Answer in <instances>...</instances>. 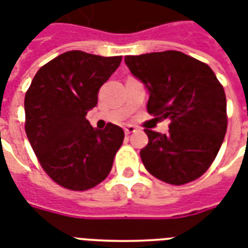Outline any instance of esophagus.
Returning a JSON list of instances; mask_svg holds the SVG:
<instances>
[{"label":"esophagus","mask_w":248,"mask_h":248,"mask_svg":"<svg viewBox=\"0 0 248 248\" xmlns=\"http://www.w3.org/2000/svg\"><path fill=\"white\" fill-rule=\"evenodd\" d=\"M137 131V127L133 126V124H127L126 127H124V134H133Z\"/></svg>","instance_id":"obj_1"}]
</instances>
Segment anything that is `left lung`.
Instances as JSON below:
<instances>
[{
    "mask_svg": "<svg viewBox=\"0 0 248 248\" xmlns=\"http://www.w3.org/2000/svg\"><path fill=\"white\" fill-rule=\"evenodd\" d=\"M124 62L150 93L149 114L171 121L169 134L145 129L146 170L175 186L202 177L227 130L226 94L211 67L177 50L126 56Z\"/></svg>",
    "mask_w": 248,
    "mask_h": 248,
    "instance_id": "1",
    "label": "left lung"
}]
</instances>
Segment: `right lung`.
<instances>
[{
  "label": "right lung",
  "mask_w": 248,
  "mask_h": 248,
  "mask_svg": "<svg viewBox=\"0 0 248 248\" xmlns=\"http://www.w3.org/2000/svg\"><path fill=\"white\" fill-rule=\"evenodd\" d=\"M122 57L66 51L37 71L25 94V131L38 162L60 186L93 188L108 177L124 133L108 124L97 130L86 119L98 90Z\"/></svg>",
  "instance_id": "1"
}]
</instances>
